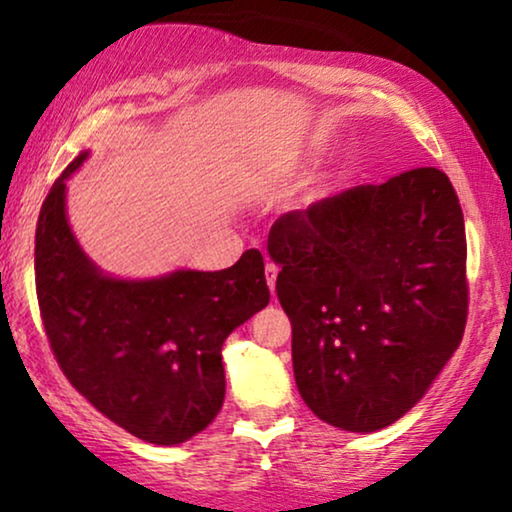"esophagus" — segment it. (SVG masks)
<instances>
[{
  "label": "esophagus",
  "instance_id": "1",
  "mask_svg": "<svg viewBox=\"0 0 512 512\" xmlns=\"http://www.w3.org/2000/svg\"><path fill=\"white\" fill-rule=\"evenodd\" d=\"M265 277H268V286H270V291L275 293V282H277V265L272 263V261L265 263Z\"/></svg>",
  "mask_w": 512,
  "mask_h": 512
}]
</instances>
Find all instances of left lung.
<instances>
[{
    "instance_id": "obj_1",
    "label": "left lung",
    "mask_w": 512,
    "mask_h": 512,
    "mask_svg": "<svg viewBox=\"0 0 512 512\" xmlns=\"http://www.w3.org/2000/svg\"><path fill=\"white\" fill-rule=\"evenodd\" d=\"M293 375L314 415L370 433L403 417L464 338L466 228L445 172L417 167L282 214Z\"/></svg>"
}]
</instances>
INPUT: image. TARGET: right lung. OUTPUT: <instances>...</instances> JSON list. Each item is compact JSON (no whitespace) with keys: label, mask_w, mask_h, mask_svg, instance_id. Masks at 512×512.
<instances>
[{"label":"right lung","mask_w":512,"mask_h":512,"mask_svg":"<svg viewBox=\"0 0 512 512\" xmlns=\"http://www.w3.org/2000/svg\"><path fill=\"white\" fill-rule=\"evenodd\" d=\"M41 205L34 237L39 312L55 361L104 417L153 445H179L207 429L226 396L221 347L270 303L265 265L247 249L233 268L179 270L125 282L102 275L65 216V179Z\"/></svg>","instance_id":"right-lung-1"}]
</instances>
